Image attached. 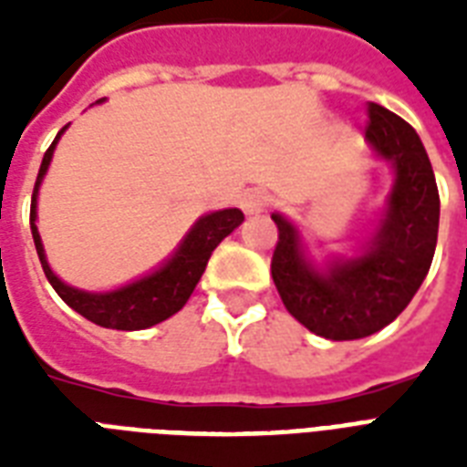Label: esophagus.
I'll list each match as a JSON object with an SVG mask.
<instances>
[{"mask_svg":"<svg viewBox=\"0 0 467 467\" xmlns=\"http://www.w3.org/2000/svg\"><path fill=\"white\" fill-rule=\"evenodd\" d=\"M242 211L247 213V215H259V213L266 211V205H269V196L264 193V191H249L244 193L240 201Z\"/></svg>","mask_w":467,"mask_h":467,"instance_id":"obj_1","label":"esophagus"}]
</instances>
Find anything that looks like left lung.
<instances>
[{
    "mask_svg": "<svg viewBox=\"0 0 467 467\" xmlns=\"http://www.w3.org/2000/svg\"><path fill=\"white\" fill-rule=\"evenodd\" d=\"M366 140L390 161L395 182L361 254L317 269L291 220L271 215L278 227L271 259L278 296L300 325L334 341L376 334L410 306L427 278L439 234L434 169L414 128L380 104H368Z\"/></svg>",
    "mask_w": 467,
    "mask_h": 467,
    "instance_id": "left-lung-1",
    "label": "left lung"
}]
</instances>
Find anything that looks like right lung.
<instances>
[{
  "mask_svg": "<svg viewBox=\"0 0 467 467\" xmlns=\"http://www.w3.org/2000/svg\"><path fill=\"white\" fill-rule=\"evenodd\" d=\"M67 130L62 128L53 145L47 148L43 155L38 169V179L33 186L31 198V233L36 242V252H38L40 266L46 271V278L55 288L65 303L82 317L99 327H111V329H123V332H133V329H148L152 325H160L174 312L186 306L191 293L196 288L205 271V264L211 259L213 249L218 247L220 242L225 240L227 234L233 233L234 227L242 225V211L237 208H225V211L208 213L203 218L196 220V225L191 227L189 234L183 237L179 249L169 256L167 262L161 264L160 269L148 274V276L138 278L133 284L123 285L119 291L109 293H89L72 288V285L62 284L60 278L55 276L53 269L47 266L46 252H43V242H40L38 227H36V205H38V189L43 176L47 171V164L53 160L55 145L60 140V135Z\"/></svg>",
  "mask_w": 467,
  "mask_h": 467,
  "instance_id": "add662e5",
  "label": "right lung"
}]
</instances>
